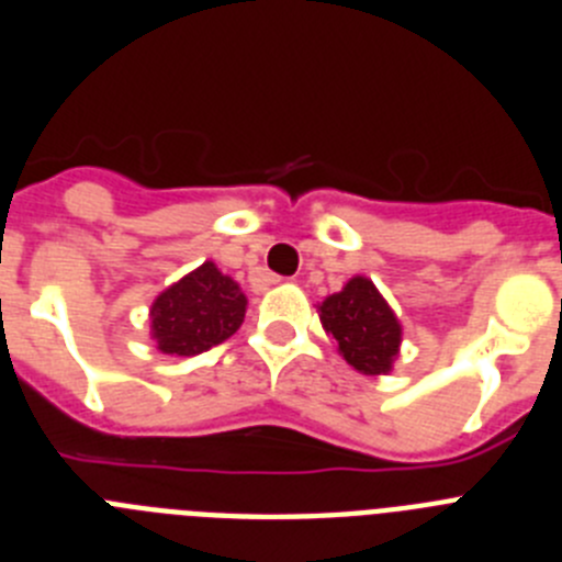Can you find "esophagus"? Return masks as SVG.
Wrapping results in <instances>:
<instances>
[{
    "instance_id": "obj_1",
    "label": "esophagus",
    "mask_w": 562,
    "mask_h": 562,
    "mask_svg": "<svg viewBox=\"0 0 562 562\" xmlns=\"http://www.w3.org/2000/svg\"><path fill=\"white\" fill-rule=\"evenodd\" d=\"M267 281H270V284H278V281H281V276H267Z\"/></svg>"
}]
</instances>
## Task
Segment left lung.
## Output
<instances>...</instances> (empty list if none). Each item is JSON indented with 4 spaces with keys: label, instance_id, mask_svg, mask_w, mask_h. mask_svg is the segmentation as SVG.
Segmentation results:
<instances>
[{
    "label": "left lung",
    "instance_id": "1",
    "mask_svg": "<svg viewBox=\"0 0 562 562\" xmlns=\"http://www.w3.org/2000/svg\"><path fill=\"white\" fill-rule=\"evenodd\" d=\"M321 324L335 337L337 355L362 374H385L400 355L402 329L369 278H351L321 304Z\"/></svg>",
    "mask_w": 562,
    "mask_h": 562
}]
</instances>
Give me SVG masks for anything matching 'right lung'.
I'll list each match as a JSON object with an SVG mask.
<instances>
[{"label": "right lung", "instance_id": "1", "mask_svg": "<svg viewBox=\"0 0 562 562\" xmlns=\"http://www.w3.org/2000/svg\"><path fill=\"white\" fill-rule=\"evenodd\" d=\"M245 306L247 297L236 281L205 261L154 301L151 331L166 355H202L241 326Z\"/></svg>", "mask_w": 562, "mask_h": 562}]
</instances>
